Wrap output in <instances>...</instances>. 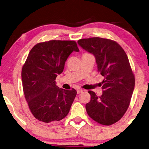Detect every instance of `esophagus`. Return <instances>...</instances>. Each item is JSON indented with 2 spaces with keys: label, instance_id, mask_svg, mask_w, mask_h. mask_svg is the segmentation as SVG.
Here are the masks:
<instances>
[{
  "label": "esophagus",
  "instance_id": "1",
  "mask_svg": "<svg viewBox=\"0 0 149 149\" xmlns=\"http://www.w3.org/2000/svg\"><path fill=\"white\" fill-rule=\"evenodd\" d=\"M83 92V90H82V89H78V90L77 91V94L82 93Z\"/></svg>",
  "mask_w": 149,
  "mask_h": 149
}]
</instances>
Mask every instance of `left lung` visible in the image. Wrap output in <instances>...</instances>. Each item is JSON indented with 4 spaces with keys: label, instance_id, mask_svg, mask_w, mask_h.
<instances>
[{
    "label": "left lung",
    "instance_id": "8db88e82",
    "mask_svg": "<svg viewBox=\"0 0 149 149\" xmlns=\"http://www.w3.org/2000/svg\"><path fill=\"white\" fill-rule=\"evenodd\" d=\"M78 44L96 58L98 72L104 79L102 94L89 91L91 101L85 107L89 117L102 125L119 120L129 107L135 86V77L128 56L113 40L99 37L78 40Z\"/></svg>",
    "mask_w": 149,
    "mask_h": 149
}]
</instances>
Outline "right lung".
Masks as SVG:
<instances>
[{"instance_id":"right-lung-1","label":"right lung","mask_w":149,"mask_h":149,"mask_svg":"<svg viewBox=\"0 0 149 149\" xmlns=\"http://www.w3.org/2000/svg\"><path fill=\"white\" fill-rule=\"evenodd\" d=\"M79 51L75 41L50 40L38 43L29 52L21 78L25 99L36 119L54 123L68 114L77 91L59 88L55 79L70 54Z\"/></svg>"}]
</instances>
